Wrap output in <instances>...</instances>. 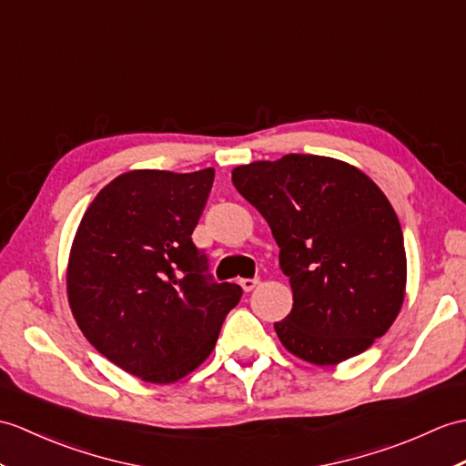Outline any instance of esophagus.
<instances>
[{"mask_svg":"<svg viewBox=\"0 0 466 466\" xmlns=\"http://www.w3.org/2000/svg\"><path fill=\"white\" fill-rule=\"evenodd\" d=\"M258 284H259L258 278H252V279H250V278H242V279H240V286H242L244 291H252Z\"/></svg>","mask_w":466,"mask_h":466,"instance_id":"esophagus-1","label":"esophagus"}]
</instances>
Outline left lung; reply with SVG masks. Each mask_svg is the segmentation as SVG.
Here are the masks:
<instances>
[{
  "mask_svg": "<svg viewBox=\"0 0 466 466\" xmlns=\"http://www.w3.org/2000/svg\"><path fill=\"white\" fill-rule=\"evenodd\" d=\"M236 190L264 216L294 306L274 323L299 360L338 365L363 353L401 311L407 256L383 190L331 157L286 155L232 170Z\"/></svg>",
  "mask_w": 466,
  "mask_h": 466,
  "instance_id": "8db88e82",
  "label": "left lung"
}]
</instances>
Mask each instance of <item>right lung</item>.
<instances>
[{"instance_id": "right-lung-1", "label": "right lung", "mask_w": 466, "mask_h": 466, "mask_svg": "<svg viewBox=\"0 0 466 466\" xmlns=\"http://www.w3.org/2000/svg\"><path fill=\"white\" fill-rule=\"evenodd\" d=\"M214 168H140L96 194L75 232L67 299L79 329L106 360L147 383H175L212 353L238 284L204 276L192 244Z\"/></svg>"}]
</instances>
